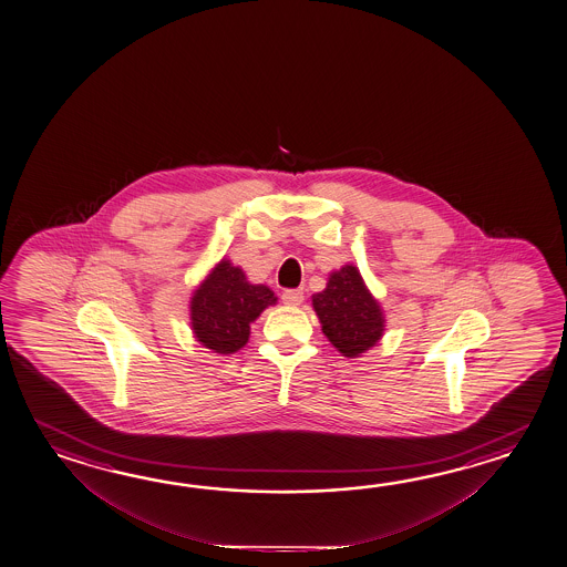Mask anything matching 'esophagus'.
Here are the masks:
<instances>
[{"mask_svg":"<svg viewBox=\"0 0 567 567\" xmlns=\"http://www.w3.org/2000/svg\"><path fill=\"white\" fill-rule=\"evenodd\" d=\"M281 301L286 306H300L301 301H303V291L301 289H286L281 293Z\"/></svg>","mask_w":567,"mask_h":567,"instance_id":"34e87169","label":"esophagus"}]
</instances>
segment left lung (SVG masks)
Masks as SVG:
<instances>
[{"label":"left lung","mask_w":567,"mask_h":567,"mask_svg":"<svg viewBox=\"0 0 567 567\" xmlns=\"http://www.w3.org/2000/svg\"><path fill=\"white\" fill-rule=\"evenodd\" d=\"M312 306L322 332L342 357L357 359L383 337V310L354 266L332 271L326 288L313 293Z\"/></svg>","instance_id":"8db88e82"}]
</instances>
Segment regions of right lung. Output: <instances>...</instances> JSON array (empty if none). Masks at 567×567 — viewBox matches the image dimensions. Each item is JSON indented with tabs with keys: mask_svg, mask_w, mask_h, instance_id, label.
Returning <instances> with one entry per match:
<instances>
[{
	"mask_svg": "<svg viewBox=\"0 0 567 567\" xmlns=\"http://www.w3.org/2000/svg\"><path fill=\"white\" fill-rule=\"evenodd\" d=\"M276 301L271 289L249 284L241 267L223 259L190 298L194 338L205 349L233 354L247 344L251 322Z\"/></svg>",
	"mask_w": 567,
	"mask_h": 567,
	"instance_id": "right-lung-1",
	"label": "right lung"
}]
</instances>
